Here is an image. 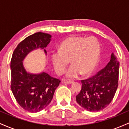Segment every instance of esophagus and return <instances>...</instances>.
Returning a JSON list of instances; mask_svg holds the SVG:
<instances>
[{
    "label": "esophagus",
    "instance_id": "obj_1",
    "mask_svg": "<svg viewBox=\"0 0 129 129\" xmlns=\"http://www.w3.org/2000/svg\"><path fill=\"white\" fill-rule=\"evenodd\" d=\"M63 82L66 84H72L73 82V81H72L71 79H63Z\"/></svg>",
    "mask_w": 129,
    "mask_h": 129
}]
</instances>
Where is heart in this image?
Wrapping results in <instances>:
<instances>
[{"instance_id":"1","label":"heart","mask_w":129,"mask_h":129,"mask_svg":"<svg viewBox=\"0 0 129 129\" xmlns=\"http://www.w3.org/2000/svg\"><path fill=\"white\" fill-rule=\"evenodd\" d=\"M100 53V44L96 38L72 36L62 42L58 51L53 53L51 59L57 74L64 72L70 60L72 65L66 75L75 78L81 73H91L97 66Z\"/></svg>"}]
</instances>
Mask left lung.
<instances>
[{
    "instance_id": "left-lung-1",
    "label": "left lung",
    "mask_w": 129,
    "mask_h": 129,
    "mask_svg": "<svg viewBox=\"0 0 129 129\" xmlns=\"http://www.w3.org/2000/svg\"><path fill=\"white\" fill-rule=\"evenodd\" d=\"M119 63L112 53L107 66L96 75L82 80V88L76 101L85 110L96 112L107 107L118 86Z\"/></svg>"
}]
</instances>
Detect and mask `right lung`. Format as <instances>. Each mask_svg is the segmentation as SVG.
Masks as SVG:
<instances>
[{"instance_id":"obj_1","label":"right lung","mask_w":129,"mask_h":129,"mask_svg":"<svg viewBox=\"0 0 129 129\" xmlns=\"http://www.w3.org/2000/svg\"><path fill=\"white\" fill-rule=\"evenodd\" d=\"M51 35L38 32L28 36L17 45L11 60V89L20 107L31 113L43 110L52 100L60 81L47 73L38 75L26 72L22 60L33 50L45 48ZM46 53V50L44 49Z\"/></svg>"}]
</instances>
